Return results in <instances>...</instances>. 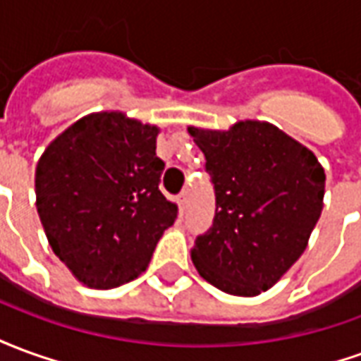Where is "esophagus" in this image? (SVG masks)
Instances as JSON below:
<instances>
[{
    "instance_id": "esophagus-1",
    "label": "esophagus",
    "mask_w": 361,
    "mask_h": 361,
    "mask_svg": "<svg viewBox=\"0 0 361 361\" xmlns=\"http://www.w3.org/2000/svg\"><path fill=\"white\" fill-rule=\"evenodd\" d=\"M178 204H180V214L183 216V212H185V207H188V191H183L178 195Z\"/></svg>"
}]
</instances>
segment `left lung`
Here are the masks:
<instances>
[{"instance_id":"8db88e82","label":"left lung","mask_w":361,"mask_h":361,"mask_svg":"<svg viewBox=\"0 0 361 361\" xmlns=\"http://www.w3.org/2000/svg\"><path fill=\"white\" fill-rule=\"evenodd\" d=\"M216 193L212 228L191 250L197 272L232 295L272 288L307 247L323 211L325 170L313 150L269 121L189 126Z\"/></svg>"}]
</instances>
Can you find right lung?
Returning <instances> with one entry per match:
<instances>
[{"instance_id": "add662e5", "label": "right lung", "mask_w": 361, "mask_h": 361, "mask_svg": "<svg viewBox=\"0 0 361 361\" xmlns=\"http://www.w3.org/2000/svg\"><path fill=\"white\" fill-rule=\"evenodd\" d=\"M160 127L94 111L46 147L36 164V211L51 251L75 279L110 290L137 279L178 204L160 189Z\"/></svg>"}]
</instances>
